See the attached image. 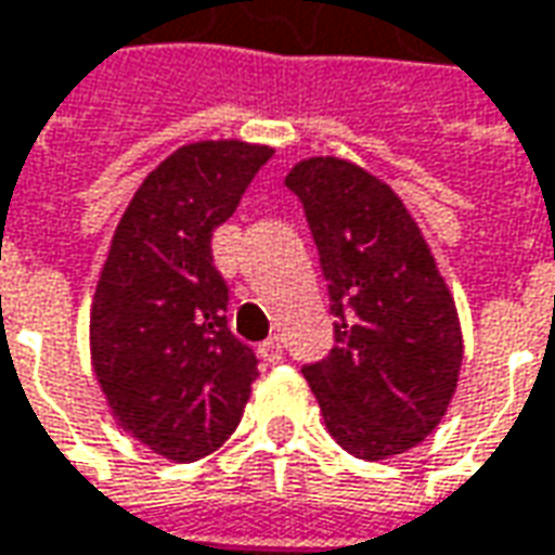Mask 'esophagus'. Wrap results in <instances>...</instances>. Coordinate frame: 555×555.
Returning <instances> with one entry per match:
<instances>
[{"instance_id":"1","label":"esophagus","mask_w":555,"mask_h":555,"mask_svg":"<svg viewBox=\"0 0 555 555\" xmlns=\"http://www.w3.org/2000/svg\"><path fill=\"white\" fill-rule=\"evenodd\" d=\"M259 351H262V357H266L269 363H274V360H281V354H284V345H281V338L271 336L262 341V348H259Z\"/></svg>"}]
</instances>
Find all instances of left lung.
I'll return each instance as SVG.
<instances>
[{"mask_svg": "<svg viewBox=\"0 0 555 555\" xmlns=\"http://www.w3.org/2000/svg\"><path fill=\"white\" fill-rule=\"evenodd\" d=\"M321 253L333 351L302 366L326 430L382 461L425 440L459 385L461 323L422 229L393 189L345 158L286 173Z\"/></svg>", "mask_w": 555, "mask_h": 555, "instance_id": "left-lung-1", "label": "left lung"}]
</instances>
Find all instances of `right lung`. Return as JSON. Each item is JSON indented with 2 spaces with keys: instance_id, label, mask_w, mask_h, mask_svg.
Here are the masks:
<instances>
[{
  "instance_id": "right-lung-1",
  "label": "right lung",
  "mask_w": 555,
  "mask_h": 555,
  "mask_svg": "<svg viewBox=\"0 0 555 555\" xmlns=\"http://www.w3.org/2000/svg\"><path fill=\"white\" fill-rule=\"evenodd\" d=\"M274 149L180 146L133 192L91 305V363L115 422L170 461L217 452L244 415L256 354L229 330L210 237Z\"/></svg>"
}]
</instances>
